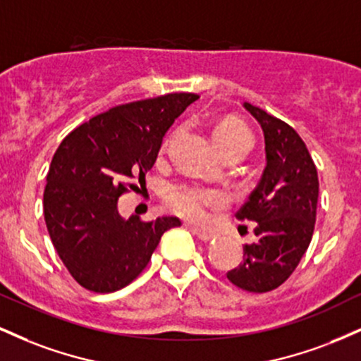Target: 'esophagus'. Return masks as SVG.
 <instances>
[{"label":"esophagus","instance_id":"34e87169","mask_svg":"<svg viewBox=\"0 0 361 361\" xmlns=\"http://www.w3.org/2000/svg\"><path fill=\"white\" fill-rule=\"evenodd\" d=\"M192 229L193 234H197V238L200 239V241L204 243H210V241H215V239L219 238L217 234L212 233V231H205V229H198V227H190Z\"/></svg>","mask_w":361,"mask_h":361}]
</instances>
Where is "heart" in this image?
Instances as JSON below:
<instances>
[{
  "mask_svg": "<svg viewBox=\"0 0 361 361\" xmlns=\"http://www.w3.org/2000/svg\"><path fill=\"white\" fill-rule=\"evenodd\" d=\"M214 142L221 152L251 151L252 134L250 128L235 118H226L214 128ZM166 205L171 212L192 222H202L209 217L212 210L224 209L227 197L219 190L202 188L197 185H173L166 192Z\"/></svg>",
  "mask_w": 361,
  "mask_h": 361,
  "instance_id": "heart-1",
  "label": "heart"
}]
</instances>
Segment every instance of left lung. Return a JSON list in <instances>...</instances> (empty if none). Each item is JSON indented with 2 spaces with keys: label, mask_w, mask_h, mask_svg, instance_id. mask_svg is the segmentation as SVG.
Masks as SVG:
<instances>
[{
  "label": "left lung",
  "mask_w": 361,
  "mask_h": 361,
  "mask_svg": "<svg viewBox=\"0 0 361 361\" xmlns=\"http://www.w3.org/2000/svg\"><path fill=\"white\" fill-rule=\"evenodd\" d=\"M244 109L264 134L267 168L235 217L256 222V243L244 246L243 263L227 271L235 287L270 292L292 275L307 251L316 224L317 169L300 135L283 120L251 103Z\"/></svg>",
  "instance_id": "8db88e82"
}]
</instances>
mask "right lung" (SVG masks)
<instances>
[{"instance_id":"add662e5","label":"right lung","mask_w":361,"mask_h":361,"mask_svg":"<svg viewBox=\"0 0 361 361\" xmlns=\"http://www.w3.org/2000/svg\"><path fill=\"white\" fill-rule=\"evenodd\" d=\"M195 93H169L118 105L81 123L52 157L44 217L57 255L81 287L110 293L147 267L161 235L176 217L144 222L118 214V197L154 166L164 134Z\"/></svg>"}]
</instances>
